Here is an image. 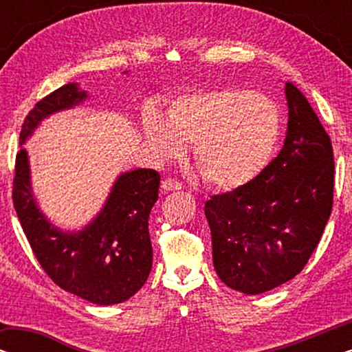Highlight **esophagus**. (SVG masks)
Instances as JSON below:
<instances>
[{
	"label": "esophagus",
	"instance_id": "1",
	"mask_svg": "<svg viewBox=\"0 0 352 352\" xmlns=\"http://www.w3.org/2000/svg\"><path fill=\"white\" fill-rule=\"evenodd\" d=\"M162 189L163 190H181L182 189V182L173 179V177H168L162 182Z\"/></svg>",
	"mask_w": 352,
	"mask_h": 352
}]
</instances>
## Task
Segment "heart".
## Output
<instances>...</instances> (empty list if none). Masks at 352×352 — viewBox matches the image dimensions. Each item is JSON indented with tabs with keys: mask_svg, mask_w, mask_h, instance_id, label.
<instances>
[{
	"mask_svg": "<svg viewBox=\"0 0 352 352\" xmlns=\"http://www.w3.org/2000/svg\"><path fill=\"white\" fill-rule=\"evenodd\" d=\"M148 146L163 160L179 158L194 144V163L206 184L237 189L263 173L282 133L277 105L263 94L218 88L182 96L168 110L142 120Z\"/></svg>",
	"mask_w": 352,
	"mask_h": 352,
	"instance_id": "b5f03b06",
	"label": "heart"
}]
</instances>
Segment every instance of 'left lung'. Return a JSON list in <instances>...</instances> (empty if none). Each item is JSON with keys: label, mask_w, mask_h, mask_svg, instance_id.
<instances>
[{"label": "left lung", "mask_w": 352, "mask_h": 352, "mask_svg": "<svg viewBox=\"0 0 352 352\" xmlns=\"http://www.w3.org/2000/svg\"><path fill=\"white\" fill-rule=\"evenodd\" d=\"M285 94L288 129L278 155L248 184L205 204L216 272L247 295L272 290L302 271L333 206L330 136L296 86L287 83Z\"/></svg>", "instance_id": "8db88e82"}]
</instances>
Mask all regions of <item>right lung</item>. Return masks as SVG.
Returning <instances> with one entry per match:
<instances>
[{
	"label": "right lung",
	"mask_w": 352,
	"mask_h": 352,
	"mask_svg": "<svg viewBox=\"0 0 352 352\" xmlns=\"http://www.w3.org/2000/svg\"><path fill=\"white\" fill-rule=\"evenodd\" d=\"M86 98L75 83L38 100L23 120L21 146L47 115ZM160 175L151 168L123 173L98 218L81 232H60L47 223L33 200L25 148L16 155L12 201L32 252L56 285L94 305L126 301L152 269L148 216L158 200Z\"/></svg>",
	"instance_id": "add662e5"
}]
</instances>
